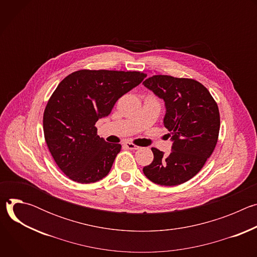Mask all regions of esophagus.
Returning <instances> with one entry per match:
<instances>
[{
  "label": "esophagus",
  "instance_id": "esophagus-1",
  "mask_svg": "<svg viewBox=\"0 0 257 257\" xmlns=\"http://www.w3.org/2000/svg\"><path fill=\"white\" fill-rule=\"evenodd\" d=\"M125 146H126V148H127L128 150H134V151H136V150H139V149H140L139 146H137V145H135V144H133V143H131V142H126V143H125Z\"/></svg>",
  "mask_w": 257,
  "mask_h": 257
}]
</instances>
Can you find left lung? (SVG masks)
Here are the masks:
<instances>
[{
	"instance_id": "left-lung-1",
	"label": "left lung",
	"mask_w": 257,
	"mask_h": 257,
	"mask_svg": "<svg viewBox=\"0 0 257 257\" xmlns=\"http://www.w3.org/2000/svg\"><path fill=\"white\" fill-rule=\"evenodd\" d=\"M142 84L164 100V125L173 142L169 156L152 149L154 161L143 173L156 184L180 185L202 169L215 148L221 125L217 104L193 79L155 75Z\"/></svg>"
}]
</instances>
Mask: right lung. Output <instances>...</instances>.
Returning a JSON list of instances; mask_svg holds the SVG:
<instances>
[{
  "label": "right lung",
  "instance_id": "right-lung-1",
  "mask_svg": "<svg viewBox=\"0 0 257 257\" xmlns=\"http://www.w3.org/2000/svg\"><path fill=\"white\" fill-rule=\"evenodd\" d=\"M145 77L136 71L79 70L60 82L45 109L44 133L52 157L67 177L88 184L111 171L121 144L100 138L94 125Z\"/></svg>",
  "mask_w": 257,
  "mask_h": 257
}]
</instances>
